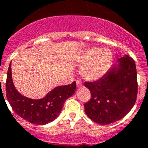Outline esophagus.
Returning <instances> with one entry per match:
<instances>
[{
    "label": "esophagus",
    "instance_id": "34e87169",
    "mask_svg": "<svg viewBox=\"0 0 148 148\" xmlns=\"http://www.w3.org/2000/svg\"><path fill=\"white\" fill-rule=\"evenodd\" d=\"M76 83H77V88L82 87V86H83L81 80H80V79H77V80H76Z\"/></svg>",
    "mask_w": 148,
    "mask_h": 148
}]
</instances>
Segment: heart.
Segmentation results:
<instances>
[{"instance_id": "b5f03b06", "label": "heart", "mask_w": 148, "mask_h": 148, "mask_svg": "<svg viewBox=\"0 0 148 148\" xmlns=\"http://www.w3.org/2000/svg\"><path fill=\"white\" fill-rule=\"evenodd\" d=\"M113 56L108 49L93 47L86 50L79 56L78 62L83 65L82 76L88 80H97L106 74L111 67Z\"/></svg>"}]
</instances>
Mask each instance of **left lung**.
Masks as SVG:
<instances>
[{"mask_svg":"<svg viewBox=\"0 0 148 148\" xmlns=\"http://www.w3.org/2000/svg\"><path fill=\"white\" fill-rule=\"evenodd\" d=\"M118 63L98 80L84 83L91 92L85 112L97 124H109L123 119L136 103L138 83L134 60L125 55Z\"/></svg>","mask_w":148,"mask_h":148,"instance_id":"1","label":"left lung"}]
</instances>
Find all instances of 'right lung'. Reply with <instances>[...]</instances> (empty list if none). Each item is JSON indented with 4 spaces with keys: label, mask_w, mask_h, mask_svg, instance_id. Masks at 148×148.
Segmentation results:
<instances>
[{
    "label": "right lung",
    "mask_w": 148,
    "mask_h": 148,
    "mask_svg": "<svg viewBox=\"0 0 148 148\" xmlns=\"http://www.w3.org/2000/svg\"><path fill=\"white\" fill-rule=\"evenodd\" d=\"M75 89L74 81L71 84L56 87L42 99L24 97L14 86L10 62L6 77V98L14 112L31 124L43 125L54 121L61 112L65 100L74 95Z\"/></svg>",
    "instance_id": "add662e5"
}]
</instances>
